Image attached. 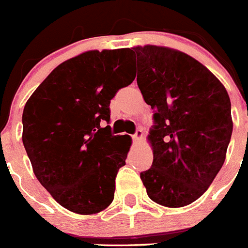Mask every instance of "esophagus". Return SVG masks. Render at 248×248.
<instances>
[{"label":"esophagus","instance_id":"1","mask_svg":"<svg viewBox=\"0 0 248 248\" xmlns=\"http://www.w3.org/2000/svg\"><path fill=\"white\" fill-rule=\"evenodd\" d=\"M141 137H143V130H141V129H138V130L135 131V134L133 135V140H134V143L139 141V140L141 139Z\"/></svg>","mask_w":248,"mask_h":248}]
</instances>
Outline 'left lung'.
<instances>
[{
    "mask_svg": "<svg viewBox=\"0 0 248 248\" xmlns=\"http://www.w3.org/2000/svg\"><path fill=\"white\" fill-rule=\"evenodd\" d=\"M131 52L138 87L154 113V160L140 179L151 200L183 207L198 200L222 168L232 134L230 97L207 68L183 52L156 46Z\"/></svg>",
    "mask_w": 248,
    "mask_h": 248,
    "instance_id": "8db88e82",
    "label": "left lung"
}]
</instances>
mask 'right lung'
Returning <instances> with one entry per match:
<instances>
[{"mask_svg": "<svg viewBox=\"0 0 248 248\" xmlns=\"http://www.w3.org/2000/svg\"><path fill=\"white\" fill-rule=\"evenodd\" d=\"M134 79L130 49L91 50L59 64L26 103L22 141L34 175L69 211L97 214L113 201L131 141L104 122Z\"/></svg>", "mask_w": 248, "mask_h": 248, "instance_id": "right-lung-1", "label": "right lung"}]
</instances>
